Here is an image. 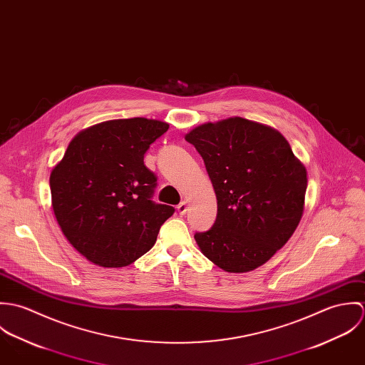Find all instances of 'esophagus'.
<instances>
[{
	"mask_svg": "<svg viewBox=\"0 0 365 365\" xmlns=\"http://www.w3.org/2000/svg\"><path fill=\"white\" fill-rule=\"evenodd\" d=\"M187 208H188V207H187V202H185V201H182V202H180V204L177 205V210H178L180 215H184V213L187 212Z\"/></svg>",
	"mask_w": 365,
	"mask_h": 365,
	"instance_id": "esophagus-1",
	"label": "esophagus"
}]
</instances>
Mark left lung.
I'll return each instance as SVG.
<instances>
[{
    "instance_id": "left-lung-1",
    "label": "left lung",
    "mask_w": 365,
    "mask_h": 365,
    "mask_svg": "<svg viewBox=\"0 0 365 365\" xmlns=\"http://www.w3.org/2000/svg\"><path fill=\"white\" fill-rule=\"evenodd\" d=\"M185 140L201 155L216 200V220L194 235L201 252L227 272L269 260L304 212L307 168L275 129L243 118L205 123Z\"/></svg>"
}]
</instances>
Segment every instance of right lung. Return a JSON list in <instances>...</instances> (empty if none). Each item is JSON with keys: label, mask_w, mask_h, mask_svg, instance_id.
I'll return each mask as SVG.
<instances>
[{"label": "right lung", "mask_w": 365, "mask_h": 365, "mask_svg": "<svg viewBox=\"0 0 365 365\" xmlns=\"http://www.w3.org/2000/svg\"><path fill=\"white\" fill-rule=\"evenodd\" d=\"M168 129L146 118L116 119L80 132L51 174L57 223L71 246L101 267H125L148 253L174 213L152 198L157 177L145 153Z\"/></svg>", "instance_id": "right-lung-1"}]
</instances>
